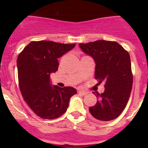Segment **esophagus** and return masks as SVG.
<instances>
[{
	"label": "esophagus",
	"instance_id": "34e87169",
	"mask_svg": "<svg viewBox=\"0 0 148 148\" xmlns=\"http://www.w3.org/2000/svg\"><path fill=\"white\" fill-rule=\"evenodd\" d=\"M78 93L81 94V95H86V94H87V92H86V91H84V90H82V89H80V90L78 91Z\"/></svg>",
	"mask_w": 148,
	"mask_h": 148
}]
</instances>
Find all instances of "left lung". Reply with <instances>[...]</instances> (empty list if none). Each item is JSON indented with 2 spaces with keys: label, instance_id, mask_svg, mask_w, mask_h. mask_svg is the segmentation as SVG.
Here are the masks:
<instances>
[{
  "label": "left lung",
  "instance_id": "obj_1",
  "mask_svg": "<svg viewBox=\"0 0 148 148\" xmlns=\"http://www.w3.org/2000/svg\"><path fill=\"white\" fill-rule=\"evenodd\" d=\"M79 45L95 60V79L104 82L103 93L93 92L98 100L89 107V112L99 121L116 119L126 107L132 87L129 53L116 41L98 40Z\"/></svg>",
  "mask_w": 148,
  "mask_h": 148
}]
</instances>
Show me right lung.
Listing matches in <instances>:
<instances>
[{"label": "right lung", "instance_id": "1", "mask_svg": "<svg viewBox=\"0 0 148 148\" xmlns=\"http://www.w3.org/2000/svg\"><path fill=\"white\" fill-rule=\"evenodd\" d=\"M76 44L50 41H31L17 59L18 77L23 99L37 116L53 120L64 114L77 90L71 86H51L50 74L59 67L58 59Z\"/></svg>", "mask_w": 148, "mask_h": 148}]
</instances>
